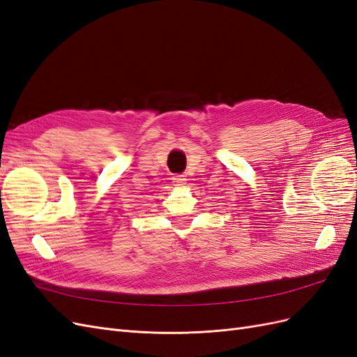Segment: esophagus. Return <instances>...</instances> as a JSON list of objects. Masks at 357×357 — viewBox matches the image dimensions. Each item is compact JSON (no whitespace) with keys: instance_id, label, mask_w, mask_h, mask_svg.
Returning <instances> with one entry per match:
<instances>
[{"instance_id":"34e87169","label":"esophagus","mask_w":357,"mask_h":357,"mask_svg":"<svg viewBox=\"0 0 357 357\" xmlns=\"http://www.w3.org/2000/svg\"><path fill=\"white\" fill-rule=\"evenodd\" d=\"M171 180H172V185L177 186V188H183V186L186 185V181H188V178L183 176V174H174Z\"/></svg>"}]
</instances>
